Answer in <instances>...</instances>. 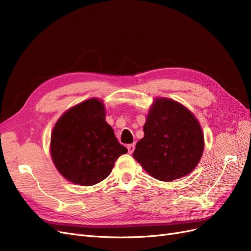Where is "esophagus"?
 I'll use <instances>...</instances> for the list:
<instances>
[{"mask_svg":"<svg viewBox=\"0 0 251 251\" xmlns=\"http://www.w3.org/2000/svg\"><path fill=\"white\" fill-rule=\"evenodd\" d=\"M126 148H127L128 154H132L133 151H134V150H135V144H134V143H132V144H128V146H127Z\"/></svg>","mask_w":251,"mask_h":251,"instance_id":"1","label":"esophagus"}]
</instances>
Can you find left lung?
I'll return each mask as SVG.
<instances>
[{
	"mask_svg": "<svg viewBox=\"0 0 251 251\" xmlns=\"http://www.w3.org/2000/svg\"><path fill=\"white\" fill-rule=\"evenodd\" d=\"M133 157L151 177L173 181L184 177L199 163L204 136L199 121L184 105L157 98L143 126Z\"/></svg>",
	"mask_w": 251,
	"mask_h": 251,
	"instance_id": "left-lung-1",
	"label": "left lung"
}]
</instances>
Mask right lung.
<instances>
[{"instance_id": "1", "label": "right lung", "mask_w": 251, "mask_h": 251, "mask_svg": "<svg viewBox=\"0 0 251 251\" xmlns=\"http://www.w3.org/2000/svg\"><path fill=\"white\" fill-rule=\"evenodd\" d=\"M126 151L105 121L104 104L97 98L69 109L53 127L52 161L74 184L90 186L102 181Z\"/></svg>"}]
</instances>
